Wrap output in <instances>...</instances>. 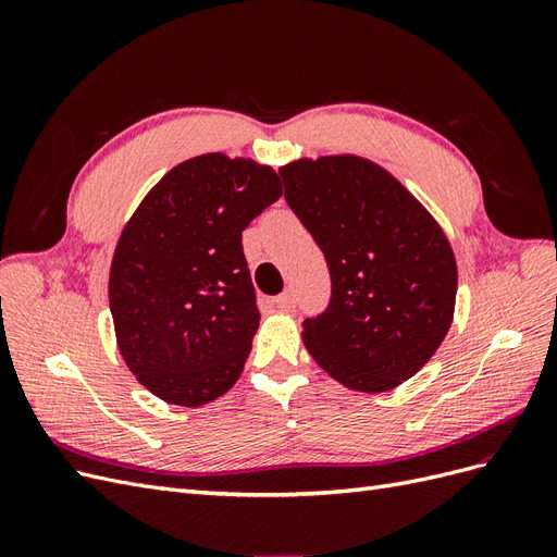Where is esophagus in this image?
<instances>
[{
	"label": "esophagus",
	"instance_id": "obj_1",
	"mask_svg": "<svg viewBox=\"0 0 557 557\" xmlns=\"http://www.w3.org/2000/svg\"><path fill=\"white\" fill-rule=\"evenodd\" d=\"M274 305H276L281 311H293V309L297 307L295 293H293V290H285V293H281V295L274 299Z\"/></svg>",
	"mask_w": 557,
	"mask_h": 557
}]
</instances>
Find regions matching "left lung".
I'll use <instances>...</instances> for the list:
<instances>
[{
	"mask_svg": "<svg viewBox=\"0 0 557 557\" xmlns=\"http://www.w3.org/2000/svg\"><path fill=\"white\" fill-rule=\"evenodd\" d=\"M278 174L332 281L327 309L305 320L307 350L350 391L385 393L411 379L453 320L458 267L446 234L364 158H305Z\"/></svg>",
	"mask_w": 557,
	"mask_h": 557,
	"instance_id": "left-lung-1",
	"label": "left lung"
}]
</instances>
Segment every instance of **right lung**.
I'll return each mask as SVG.
<instances>
[{
	"mask_svg": "<svg viewBox=\"0 0 557 557\" xmlns=\"http://www.w3.org/2000/svg\"><path fill=\"white\" fill-rule=\"evenodd\" d=\"M283 195L267 164L207 153L176 164L117 239L109 305L129 372L199 407L244 372L260 325L242 232Z\"/></svg>",
	"mask_w": 557,
	"mask_h": 557,
	"instance_id": "1",
	"label": "right lung"
}]
</instances>
